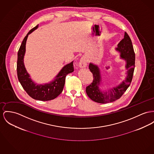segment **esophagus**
<instances>
[{
  "mask_svg": "<svg viewBox=\"0 0 154 154\" xmlns=\"http://www.w3.org/2000/svg\"><path fill=\"white\" fill-rule=\"evenodd\" d=\"M79 66L80 68H85L87 65V61L85 57H82L79 62Z\"/></svg>",
  "mask_w": 154,
  "mask_h": 154,
  "instance_id": "1",
  "label": "esophagus"
}]
</instances>
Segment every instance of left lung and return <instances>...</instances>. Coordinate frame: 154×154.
<instances>
[{
  "mask_svg": "<svg viewBox=\"0 0 154 154\" xmlns=\"http://www.w3.org/2000/svg\"><path fill=\"white\" fill-rule=\"evenodd\" d=\"M116 50L120 52L121 57L127 62L126 68L128 71L126 80L123 81L117 87L114 88L107 92L102 91L99 88L100 81L99 69L96 65L90 63L89 68L93 73V79L91 84L86 86V92L89 97L95 102L104 104L113 102L120 99L132 81L135 68V56L132 41L126 32L124 33V38L119 43Z\"/></svg>",
  "mask_w": 154,
  "mask_h": 154,
  "instance_id": "1",
  "label": "left lung"
}]
</instances>
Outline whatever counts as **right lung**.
<instances>
[{
  "instance_id": "add662e5",
  "label": "right lung",
  "mask_w": 154,
  "mask_h": 154,
  "mask_svg": "<svg viewBox=\"0 0 154 154\" xmlns=\"http://www.w3.org/2000/svg\"><path fill=\"white\" fill-rule=\"evenodd\" d=\"M37 27L38 25L32 28L22 41L17 53V73L18 79L22 87L30 97L38 100L48 101L54 99L61 93L64 87L66 76L68 73L74 71V67L73 62L65 65L55 77L54 81L48 84L37 85L31 81L29 75L25 69L23 58L26 51V42L28 35Z\"/></svg>"
}]
</instances>
